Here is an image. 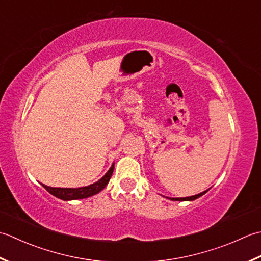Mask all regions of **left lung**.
I'll list each match as a JSON object with an SVG mask.
<instances>
[{"mask_svg": "<svg viewBox=\"0 0 261 261\" xmlns=\"http://www.w3.org/2000/svg\"><path fill=\"white\" fill-rule=\"evenodd\" d=\"M205 193H207V190L203 191V193H200L198 195H195V196H190V197H182V198H171L172 200H195L197 199L198 197H200V196H203Z\"/></svg>", "mask_w": 261, "mask_h": 261, "instance_id": "obj_1", "label": "left lung"}]
</instances>
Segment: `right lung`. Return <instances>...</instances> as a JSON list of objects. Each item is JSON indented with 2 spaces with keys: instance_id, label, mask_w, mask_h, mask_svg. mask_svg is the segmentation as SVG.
<instances>
[{
  "instance_id": "add662e5",
  "label": "right lung",
  "mask_w": 261,
  "mask_h": 261,
  "mask_svg": "<svg viewBox=\"0 0 261 261\" xmlns=\"http://www.w3.org/2000/svg\"><path fill=\"white\" fill-rule=\"evenodd\" d=\"M114 164L111 168L108 170V172L106 173L102 178H101L99 181L95 184H92L87 187H81V188H54V187H48V186L42 185L49 194L54 195L55 197L61 198L63 200H72V199H82V198H88L90 196H93L95 194L100 193L106 186L108 185L109 180L111 178V174L114 172Z\"/></svg>"
}]
</instances>
